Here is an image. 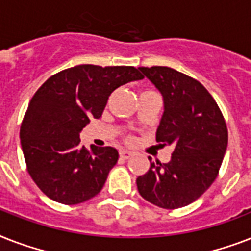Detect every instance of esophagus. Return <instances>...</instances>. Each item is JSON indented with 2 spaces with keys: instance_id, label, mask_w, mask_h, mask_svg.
I'll list each match as a JSON object with an SVG mask.
<instances>
[{
  "instance_id": "obj_1",
  "label": "esophagus",
  "mask_w": 251,
  "mask_h": 251,
  "mask_svg": "<svg viewBox=\"0 0 251 251\" xmlns=\"http://www.w3.org/2000/svg\"><path fill=\"white\" fill-rule=\"evenodd\" d=\"M134 153L131 152V151H127V150H121L120 151V156L122 157V159H129V157L133 156Z\"/></svg>"
}]
</instances>
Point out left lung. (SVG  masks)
<instances>
[{
    "label": "left lung",
    "mask_w": 251,
    "mask_h": 251,
    "mask_svg": "<svg viewBox=\"0 0 251 251\" xmlns=\"http://www.w3.org/2000/svg\"><path fill=\"white\" fill-rule=\"evenodd\" d=\"M163 96L156 141L173 145L171 161L153 163L137 178L139 194L173 210L198 199L214 182L228 146V130L210 92L198 80L167 66L139 68Z\"/></svg>",
    "instance_id": "left-lung-1"
}]
</instances>
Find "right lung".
<instances>
[{
  "label": "right lung",
  "mask_w": 251,
  "mask_h": 251,
  "mask_svg": "<svg viewBox=\"0 0 251 251\" xmlns=\"http://www.w3.org/2000/svg\"><path fill=\"white\" fill-rule=\"evenodd\" d=\"M143 79L133 66L78 65L52 75L33 95L21 126L29 176L53 201L78 204L98 195L118 160L113 147L80 146L90 118L101 117L109 95Z\"/></svg>",
  "instance_id": "1"
}]
</instances>
